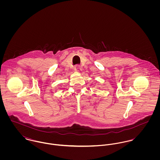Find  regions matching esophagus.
I'll use <instances>...</instances> for the list:
<instances>
[{
	"label": "esophagus",
	"instance_id": "obj_1",
	"mask_svg": "<svg viewBox=\"0 0 160 160\" xmlns=\"http://www.w3.org/2000/svg\"><path fill=\"white\" fill-rule=\"evenodd\" d=\"M74 71L77 72H79L81 71V67L79 65H76L75 67H74Z\"/></svg>",
	"mask_w": 160,
	"mask_h": 160
}]
</instances>
